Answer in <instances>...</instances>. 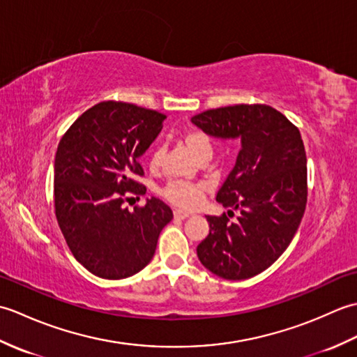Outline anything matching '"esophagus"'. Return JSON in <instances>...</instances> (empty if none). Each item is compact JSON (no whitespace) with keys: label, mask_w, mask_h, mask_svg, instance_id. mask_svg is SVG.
Returning a JSON list of instances; mask_svg holds the SVG:
<instances>
[{"label":"esophagus","mask_w":357,"mask_h":357,"mask_svg":"<svg viewBox=\"0 0 357 357\" xmlns=\"http://www.w3.org/2000/svg\"><path fill=\"white\" fill-rule=\"evenodd\" d=\"M173 215H174V218H176V219H185V218L190 216V213H188V211H184V210H178V208L173 211Z\"/></svg>","instance_id":"esophagus-1"}]
</instances>
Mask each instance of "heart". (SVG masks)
I'll list each match as a JSON object with an SVG mask.
<instances>
[{
    "instance_id": "heart-1",
    "label": "heart",
    "mask_w": 357,
    "mask_h": 357,
    "mask_svg": "<svg viewBox=\"0 0 357 357\" xmlns=\"http://www.w3.org/2000/svg\"><path fill=\"white\" fill-rule=\"evenodd\" d=\"M185 147L190 150V153L199 159L204 155L213 153V146L208 136L201 130H188L183 136ZM164 158V149L155 144L149 151V167L150 170L158 172L162 165ZM207 192V184L204 183H185V181H170L169 184L164 187L162 195L164 198L172 202L173 206L185 210H193L201 206L204 199V195Z\"/></svg>"
}]
</instances>
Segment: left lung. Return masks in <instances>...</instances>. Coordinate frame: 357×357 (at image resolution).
<instances>
[{
    "mask_svg": "<svg viewBox=\"0 0 357 357\" xmlns=\"http://www.w3.org/2000/svg\"><path fill=\"white\" fill-rule=\"evenodd\" d=\"M192 123L218 138H239L233 170L216 201L239 210L207 216L196 248L216 276L241 280L267 270L290 245L307 206V156L299 128L265 104H234L198 113Z\"/></svg>",
    "mask_w": 357,
    "mask_h": 357,
    "instance_id": "left-lung-1",
    "label": "left lung"
}]
</instances>
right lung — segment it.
<instances>
[{
    "mask_svg": "<svg viewBox=\"0 0 357 357\" xmlns=\"http://www.w3.org/2000/svg\"><path fill=\"white\" fill-rule=\"evenodd\" d=\"M164 113L123 101L86 110L58 144L55 215L72 255L92 275L124 279L155 255L173 211L158 198L133 211L124 202L146 195L139 158L161 132Z\"/></svg>",
    "mask_w": 357,
    "mask_h": 357,
    "instance_id": "add662e5",
    "label": "right lung"
}]
</instances>
